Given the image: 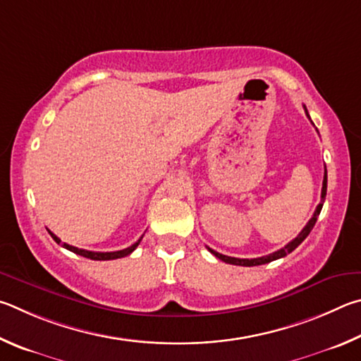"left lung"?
<instances>
[{
	"label": "left lung",
	"mask_w": 361,
	"mask_h": 361,
	"mask_svg": "<svg viewBox=\"0 0 361 361\" xmlns=\"http://www.w3.org/2000/svg\"><path fill=\"white\" fill-rule=\"evenodd\" d=\"M305 111H306V116L309 117L306 106H305ZM325 197H326V168H325V174H324V185H322V200H320V204L317 206V209H315V212H314L312 219L309 220V222L306 224L305 228L301 230V233H300L298 236H296L295 239H292V241H290V243L286 245V247L276 250V252H273V254L264 255V257H258V258H235V257H228V255L219 254V252L212 250V249H209V247H207V249H209V252H211L212 255H216V257L220 258V260H222V262L230 263V264H238V267H258V264H264V263L274 262V260H277V258L286 257V255L290 254V252H293L296 247H298V245H300L302 241H305L309 233H311V230L314 228L315 222H317L319 214H320V211H322V206H324Z\"/></svg>",
	"instance_id": "1"
}]
</instances>
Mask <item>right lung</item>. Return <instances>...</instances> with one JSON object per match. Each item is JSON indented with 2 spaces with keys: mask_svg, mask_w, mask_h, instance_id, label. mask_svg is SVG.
Segmentation results:
<instances>
[{
  "mask_svg": "<svg viewBox=\"0 0 361 361\" xmlns=\"http://www.w3.org/2000/svg\"><path fill=\"white\" fill-rule=\"evenodd\" d=\"M49 233H50V236L54 238V241L55 243H61L60 241V238H56L52 231L49 230ZM142 239V238H141ZM141 239H137V241L133 244V245H130V247H126V249H123V250H117V252H92V250H85V249H79V247H74V245H69V244H66V243H63L61 245L65 249H68V250H71V252H74V254H78V255H80V257H85V258H90V260H116V258H122V257H126V255H130L133 250H135L137 245H139V243H141Z\"/></svg>",
  "mask_w": 361,
  "mask_h": 361,
  "instance_id": "right-lung-1",
  "label": "right lung"
}]
</instances>
